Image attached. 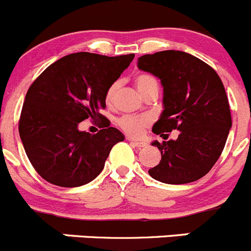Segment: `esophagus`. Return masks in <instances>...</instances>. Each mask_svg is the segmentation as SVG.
Instances as JSON below:
<instances>
[{"mask_svg": "<svg viewBox=\"0 0 251 251\" xmlns=\"http://www.w3.org/2000/svg\"><path fill=\"white\" fill-rule=\"evenodd\" d=\"M128 140L130 141L131 144H134V145L136 146V148H139V149H141V148H145L146 145H148V144L146 143H144V141H138V140H133V139H129L128 138Z\"/></svg>", "mask_w": 251, "mask_h": 251, "instance_id": "esophagus-1", "label": "esophagus"}]
</instances>
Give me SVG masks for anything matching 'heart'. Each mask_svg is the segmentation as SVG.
Segmentation results:
<instances>
[{
  "label": "heart",
  "mask_w": 251,
  "mask_h": 251,
  "mask_svg": "<svg viewBox=\"0 0 251 251\" xmlns=\"http://www.w3.org/2000/svg\"><path fill=\"white\" fill-rule=\"evenodd\" d=\"M135 85L138 88L139 93L141 96H146L148 94L152 93V91H158V80L153 75L148 73H141L135 76ZM121 88V81H113L110 86H108L107 91H106V102L107 105H113L117 98V93ZM150 120L148 117H136V116H125V117L120 118L117 122L118 126L125 131L128 135L140 136L143 134L144 129L149 126Z\"/></svg>",
  "instance_id": "heart-1"
}]
</instances>
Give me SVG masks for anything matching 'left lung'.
Masks as SVG:
<instances>
[{
	"mask_svg": "<svg viewBox=\"0 0 251 251\" xmlns=\"http://www.w3.org/2000/svg\"><path fill=\"white\" fill-rule=\"evenodd\" d=\"M138 68L160 79L163 88V111L153 133L179 130L176 140L151 143L161 151V161L149 175L166 184L200 179L221 156L232 128L220 76L198 57L175 50L139 57Z\"/></svg>",
	"mask_w": 251,
	"mask_h": 251,
	"instance_id": "obj_1",
	"label": "left lung"
}]
</instances>
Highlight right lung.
Wrapping results in <instances>:
<instances>
[{"label":"right lung","instance_id":"add662e5","mask_svg":"<svg viewBox=\"0 0 251 251\" xmlns=\"http://www.w3.org/2000/svg\"><path fill=\"white\" fill-rule=\"evenodd\" d=\"M133 58V53H71L47 67L31 84L22 108L19 135L29 161L45 180L73 188L100 175L111 149L125 135L110 123L91 135L79 130V123L102 117L99 111L106 107L108 86Z\"/></svg>","mask_w":251,"mask_h":251}]
</instances>
